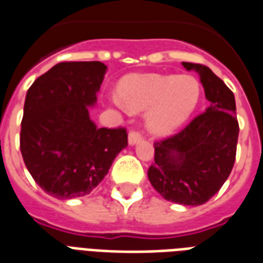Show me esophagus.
Here are the masks:
<instances>
[{
  "label": "esophagus",
  "instance_id": "obj_1",
  "mask_svg": "<svg viewBox=\"0 0 263 263\" xmlns=\"http://www.w3.org/2000/svg\"><path fill=\"white\" fill-rule=\"evenodd\" d=\"M142 141V134L139 131H131L128 135V142L129 145H135L137 142Z\"/></svg>",
  "mask_w": 263,
  "mask_h": 263
}]
</instances>
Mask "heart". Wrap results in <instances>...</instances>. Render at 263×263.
<instances>
[{
    "mask_svg": "<svg viewBox=\"0 0 263 263\" xmlns=\"http://www.w3.org/2000/svg\"><path fill=\"white\" fill-rule=\"evenodd\" d=\"M118 96L131 111H147V126L168 135L191 116L201 99V85L191 75H129L118 85Z\"/></svg>",
    "mask_w": 263,
    "mask_h": 263,
    "instance_id": "1",
    "label": "heart"
}]
</instances>
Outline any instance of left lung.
Segmentation results:
<instances>
[{"label":"left lung","mask_w":263,"mask_h":263,"mask_svg":"<svg viewBox=\"0 0 263 263\" xmlns=\"http://www.w3.org/2000/svg\"><path fill=\"white\" fill-rule=\"evenodd\" d=\"M182 65L199 73L209 107L180 132L155 142V163L147 177L167 201L198 206L219 192L230 176L240 126L234 95L220 78L202 64Z\"/></svg>","instance_id":"obj_1"}]
</instances>
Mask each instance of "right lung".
Here are the masks:
<instances>
[{
    "label": "right lung",
    "instance_id": "1",
    "mask_svg": "<svg viewBox=\"0 0 263 263\" xmlns=\"http://www.w3.org/2000/svg\"><path fill=\"white\" fill-rule=\"evenodd\" d=\"M106 69L99 61L60 62L29 87L21 153L33 180L57 199L90 194L128 145L125 128H97L89 117Z\"/></svg>",
    "mask_w": 263,
    "mask_h": 263
}]
</instances>
